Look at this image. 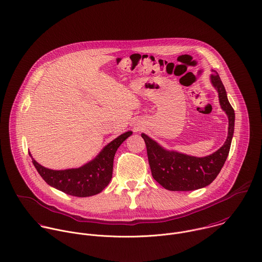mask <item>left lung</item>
<instances>
[{
  "label": "left lung",
  "mask_w": 262,
  "mask_h": 262,
  "mask_svg": "<svg viewBox=\"0 0 262 262\" xmlns=\"http://www.w3.org/2000/svg\"><path fill=\"white\" fill-rule=\"evenodd\" d=\"M211 83L218 92L221 108L228 117V135L224 144L215 152L204 158L167 150L145 134L144 139L148 163L154 179L163 187L173 191L194 190L209 185L219 174L229 152L234 129V111L230 105L225 88L216 71Z\"/></svg>",
  "instance_id": "left-lung-1"
}]
</instances>
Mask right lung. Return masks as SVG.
Instances as JSON below:
<instances>
[{
    "mask_svg": "<svg viewBox=\"0 0 262 262\" xmlns=\"http://www.w3.org/2000/svg\"><path fill=\"white\" fill-rule=\"evenodd\" d=\"M131 134L132 131H128L120 135L104 146L94 160L77 169L51 170L43 167L32 158L33 164L42 178L50 186L75 196L84 198L94 195L102 191L108 185L113 177L116 151L122 142Z\"/></svg>",
    "mask_w": 262,
    "mask_h": 262,
    "instance_id": "obj_1",
    "label": "right lung"
}]
</instances>
